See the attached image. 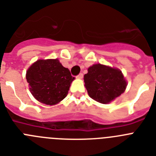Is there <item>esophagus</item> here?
Masks as SVG:
<instances>
[{
  "label": "esophagus",
  "instance_id": "34e87169",
  "mask_svg": "<svg viewBox=\"0 0 156 156\" xmlns=\"http://www.w3.org/2000/svg\"><path fill=\"white\" fill-rule=\"evenodd\" d=\"M83 73H80L79 75L77 76V78H80V79H81V78H83Z\"/></svg>",
  "mask_w": 156,
  "mask_h": 156
}]
</instances>
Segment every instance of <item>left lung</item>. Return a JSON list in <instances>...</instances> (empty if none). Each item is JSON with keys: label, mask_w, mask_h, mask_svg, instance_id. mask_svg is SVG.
<instances>
[{"label": "left lung", "mask_w": 156, "mask_h": 156, "mask_svg": "<svg viewBox=\"0 0 156 156\" xmlns=\"http://www.w3.org/2000/svg\"><path fill=\"white\" fill-rule=\"evenodd\" d=\"M83 80L89 96L102 104L109 103L119 97L126 87L120 70L101 64L90 66Z\"/></svg>", "instance_id": "8db88e82"}]
</instances>
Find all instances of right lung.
I'll return each instance as SVG.
<instances>
[{
	"instance_id": "obj_1",
	"label": "right lung",
	"mask_w": 156,
	"mask_h": 156,
	"mask_svg": "<svg viewBox=\"0 0 156 156\" xmlns=\"http://www.w3.org/2000/svg\"><path fill=\"white\" fill-rule=\"evenodd\" d=\"M74 80L58 59L38 60L27 72L32 94L40 102L55 105L66 97Z\"/></svg>"
}]
</instances>
